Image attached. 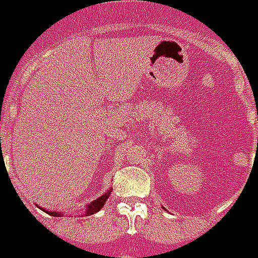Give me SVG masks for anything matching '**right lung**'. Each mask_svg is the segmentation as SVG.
Listing matches in <instances>:
<instances>
[{
	"instance_id": "obj_1",
	"label": "right lung",
	"mask_w": 258,
	"mask_h": 258,
	"mask_svg": "<svg viewBox=\"0 0 258 258\" xmlns=\"http://www.w3.org/2000/svg\"><path fill=\"white\" fill-rule=\"evenodd\" d=\"M109 195H111V189H109L108 191H105L103 196L98 197L97 200H93L90 204H87L85 210V215H93V214L98 213V211L104 207L105 202L108 200ZM38 208H40V210H43V211L48 214V215H52V217H61L62 215V213H58V211H48V210H45V208L43 207H38Z\"/></svg>"
}]
</instances>
